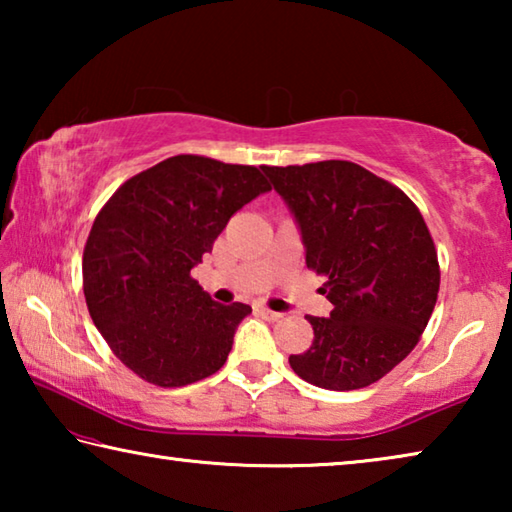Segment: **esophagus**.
<instances>
[{
  "label": "esophagus",
  "mask_w": 512,
  "mask_h": 512,
  "mask_svg": "<svg viewBox=\"0 0 512 512\" xmlns=\"http://www.w3.org/2000/svg\"><path fill=\"white\" fill-rule=\"evenodd\" d=\"M257 314L259 316H264L266 320H282L284 318V314H280V311H273V309H268V307H257Z\"/></svg>",
  "instance_id": "1"
}]
</instances>
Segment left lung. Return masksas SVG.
<instances>
[{
	"mask_svg": "<svg viewBox=\"0 0 512 512\" xmlns=\"http://www.w3.org/2000/svg\"><path fill=\"white\" fill-rule=\"evenodd\" d=\"M296 214L309 271L325 275L334 309L307 316L311 348L293 372L327 391H357L409 357L440 289L438 253L422 214L400 187L348 160L266 167Z\"/></svg>",
	"mask_w": 512,
	"mask_h": 512,
	"instance_id": "8db88e82",
	"label": "left lung"
}]
</instances>
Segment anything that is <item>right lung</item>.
I'll list each match as a JSON object with an SVG mask.
<instances>
[{
	"instance_id": "1",
	"label": "right lung",
	"mask_w": 512,
	"mask_h": 512,
	"mask_svg": "<svg viewBox=\"0 0 512 512\" xmlns=\"http://www.w3.org/2000/svg\"><path fill=\"white\" fill-rule=\"evenodd\" d=\"M271 185L250 164L173 155L128 178L83 250L88 311L115 357L162 388L219 370L248 305L214 302L192 277L230 216Z\"/></svg>"
}]
</instances>
